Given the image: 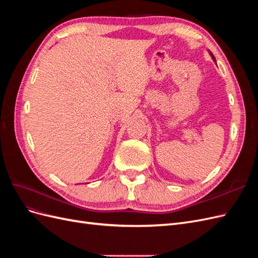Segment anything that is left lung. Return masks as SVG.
I'll list each match as a JSON object with an SVG mask.
<instances>
[{
    "mask_svg": "<svg viewBox=\"0 0 258 258\" xmlns=\"http://www.w3.org/2000/svg\"><path fill=\"white\" fill-rule=\"evenodd\" d=\"M209 53H210V56H211V57H212V59H213V61H214V62H215V64H216V60H215V58H214V56H213V53H212V52H211V51H210V50H209Z\"/></svg>",
    "mask_w": 258,
    "mask_h": 258,
    "instance_id": "left-lung-1",
    "label": "left lung"
}]
</instances>
